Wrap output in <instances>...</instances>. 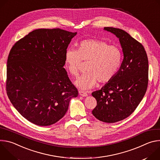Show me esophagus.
I'll return each instance as SVG.
<instances>
[{"mask_svg": "<svg viewBox=\"0 0 160 160\" xmlns=\"http://www.w3.org/2000/svg\"><path fill=\"white\" fill-rule=\"evenodd\" d=\"M79 94L82 96V97H87L88 96V94H87V92H83V91H82V90H80L79 91Z\"/></svg>", "mask_w": 160, "mask_h": 160, "instance_id": "obj_1", "label": "esophagus"}]
</instances>
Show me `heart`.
Instances as JSON below:
<instances>
[{
  "label": "heart",
  "mask_w": 160,
  "mask_h": 160,
  "mask_svg": "<svg viewBox=\"0 0 160 160\" xmlns=\"http://www.w3.org/2000/svg\"><path fill=\"white\" fill-rule=\"evenodd\" d=\"M82 61L88 62V72L75 83L80 89L87 90L94 87L98 81L106 83L115 77L122 64V52L117 45L101 40H83L78 43L77 50L68 49L64 55L66 66L75 77L81 71Z\"/></svg>",
  "instance_id": "1"
}]
</instances>
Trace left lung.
<instances>
[{"mask_svg": "<svg viewBox=\"0 0 160 160\" xmlns=\"http://www.w3.org/2000/svg\"><path fill=\"white\" fill-rule=\"evenodd\" d=\"M104 30L116 35L123 59L117 73L99 90L92 93L97 101L93 115L106 123H115L129 117L144 98L148 84V59L143 45L125 31L112 27Z\"/></svg>", "mask_w": 160, "mask_h": 160, "instance_id": "left-lung-1", "label": "left lung"}]
</instances>
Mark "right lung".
I'll use <instances>...</instances> for the list:
<instances>
[{
  "mask_svg": "<svg viewBox=\"0 0 160 160\" xmlns=\"http://www.w3.org/2000/svg\"><path fill=\"white\" fill-rule=\"evenodd\" d=\"M59 28L37 29L10 51L6 90L16 110L39 126L52 125L68 111L78 92L63 66L68 45L77 35Z\"/></svg>",
  "mask_w": 160,
  "mask_h": 160,
  "instance_id": "add662e5",
  "label": "right lung"
}]
</instances>
